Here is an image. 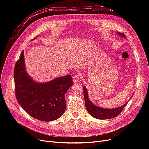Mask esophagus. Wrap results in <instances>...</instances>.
Masks as SVG:
<instances>
[{
  "mask_svg": "<svg viewBox=\"0 0 149 149\" xmlns=\"http://www.w3.org/2000/svg\"><path fill=\"white\" fill-rule=\"evenodd\" d=\"M72 80H73V81H74V83H78L79 81V80H80V77H78L77 75H74V77H73V79H72Z\"/></svg>",
  "mask_w": 149,
  "mask_h": 149,
  "instance_id": "34e87169",
  "label": "esophagus"
}]
</instances>
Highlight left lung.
Listing matches in <instances>:
<instances>
[{"label": "left lung", "mask_w": 149, "mask_h": 149, "mask_svg": "<svg viewBox=\"0 0 149 149\" xmlns=\"http://www.w3.org/2000/svg\"><path fill=\"white\" fill-rule=\"evenodd\" d=\"M120 36H123V37H125V35L121 33H117ZM83 93H84V101H85V106L88 112L89 113L93 116V118H95L97 119L100 120H106V119H111L113 118L114 117L118 116L123 111V109L129 102V101L126 103H125L123 106L113 108V109H104L98 107L93 104L91 101L89 100L88 98V90L86 88L85 86H83ZM133 97V95L132 96Z\"/></svg>", "instance_id": "obj_1"}]
</instances>
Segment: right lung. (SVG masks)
I'll return each mask as SVG.
<instances>
[{"label": "right lung", "instance_id": "add662e5", "mask_svg": "<svg viewBox=\"0 0 149 149\" xmlns=\"http://www.w3.org/2000/svg\"><path fill=\"white\" fill-rule=\"evenodd\" d=\"M24 52L15 63L14 78L15 93L21 107L33 118L43 121L58 119L66 109V93L73 84L70 75L49 82L34 81L26 73Z\"/></svg>", "mask_w": 149, "mask_h": 149}]
</instances>
